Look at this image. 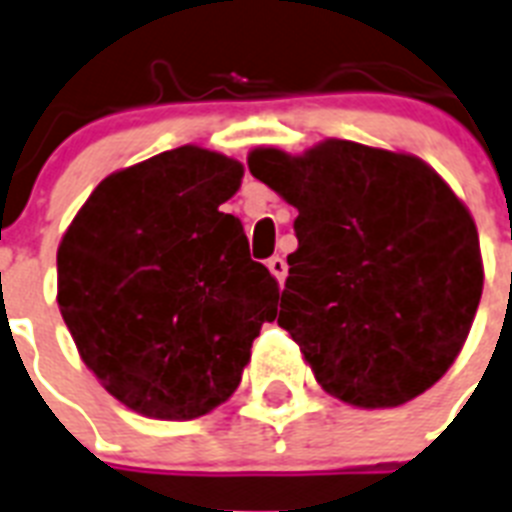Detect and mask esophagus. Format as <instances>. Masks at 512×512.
I'll return each instance as SVG.
<instances>
[{
  "instance_id": "1",
  "label": "esophagus",
  "mask_w": 512,
  "mask_h": 512,
  "mask_svg": "<svg viewBox=\"0 0 512 512\" xmlns=\"http://www.w3.org/2000/svg\"><path fill=\"white\" fill-rule=\"evenodd\" d=\"M268 270L273 273V278H276L278 284H284V278H286V260H284V257H278V255L270 257Z\"/></svg>"
}]
</instances>
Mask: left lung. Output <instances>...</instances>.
I'll list each match as a JSON object with an SVG mask.
<instances>
[{
	"instance_id": "1",
	"label": "left lung",
	"mask_w": 512,
	"mask_h": 512,
	"mask_svg": "<svg viewBox=\"0 0 512 512\" xmlns=\"http://www.w3.org/2000/svg\"><path fill=\"white\" fill-rule=\"evenodd\" d=\"M249 173L297 207L278 326L347 405L397 407L450 371L476 318L484 265L468 207L407 152L326 139L257 147Z\"/></svg>"
}]
</instances>
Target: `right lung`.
Returning <instances> with one entry per match:
<instances>
[{
	"label": "right lung",
	"mask_w": 512,
	"mask_h": 512,
	"mask_svg": "<svg viewBox=\"0 0 512 512\" xmlns=\"http://www.w3.org/2000/svg\"><path fill=\"white\" fill-rule=\"evenodd\" d=\"M244 168L170 149L91 191L57 249V305L99 384L157 421H191L236 392L278 284L220 205Z\"/></svg>",
	"instance_id": "right-lung-1"
}]
</instances>
